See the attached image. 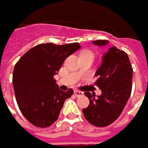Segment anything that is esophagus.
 Segmentation results:
<instances>
[{
	"mask_svg": "<svg viewBox=\"0 0 148 148\" xmlns=\"http://www.w3.org/2000/svg\"><path fill=\"white\" fill-rule=\"evenodd\" d=\"M74 95H75L76 97L83 96V92H80V91H78V90H74Z\"/></svg>",
	"mask_w": 148,
	"mask_h": 148,
	"instance_id": "34e87169",
	"label": "esophagus"
}]
</instances>
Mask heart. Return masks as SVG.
<instances>
[{
    "label": "heart",
    "mask_w": 148,
    "mask_h": 148,
    "mask_svg": "<svg viewBox=\"0 0 148 148\" xmlns=\"http://www.w3.org/2000/svg\"><path fill=\"white\" fill-rule=\"evenodd\" d=\"M82 54H92V53L91 51H84Z\"/></svg>",
    "instance_id": "obj_1"
}]
</instances>
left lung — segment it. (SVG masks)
Masks as SVG:
<instances>
[{
	"mask_svg": "<svg viewBox=\"0 0 148 148\" xmlns=\"http://www.w3.org/2000/svg\"><path fill=\"white\" fill-rule=\"evenodd\" d=\"M107 40H96L98 46L108 45ZM95 84L101 90V95L88 92V107L82 110L86 119L97 127H105L116 121L128 102L132 90L133 69L124 51L115 46L110 47L102 57V63L95 73Z\"/></svg>",
	"mask_w": 148,
	"mask_h": 148,
	"instance_id": "left-lung-1",
	"label": "left lung"
}]
</instances>
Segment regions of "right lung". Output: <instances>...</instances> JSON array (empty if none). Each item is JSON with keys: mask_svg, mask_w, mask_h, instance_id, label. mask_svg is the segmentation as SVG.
<instances>
[{"mask_svg": "<svg viewBox=\"0 0 148 148\" xmlns=\"http://www.w3.org/2000/svg\"><path fill=\"white\" fill-rule=\"evenodd\" d=\"M80 48L79 43L41 44L28 50L15 64L13 85L23 116L33 125L46 128L59 116L65 100L74 91H61L54 75L67 57Z\"/></svg>", "mask_w": 148, "mask_h": 148, "instance_id": "obj_1", "label": "right lung"}]
</instances>
